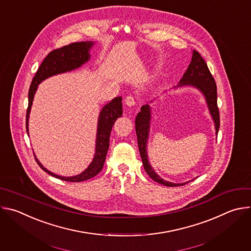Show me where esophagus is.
<instances>
[{
  "label": "esophagus",
  "instance_id": "obj_1",
  "mask_svg": "<svg viewBox=\"0 0 251 251\" xmlns=\"http://www.w3.org/2000/svg\"><path fill=\"white\" fill-rule=\"evenodd\" d=\"M125 103H126L128 106L132 107V106L135 105L136 101H135V98H134L132 95H128V96L125 98Z\"/></svg>",
  "mask_w": 251,
  "mask_h": 251
}]
</instances>
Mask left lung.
I'll list each match as a JSON object with an SVG mask.
<instances>
[{
    "label": "left lung",
    "mask_w": 251,
    "mask_h": 251,
    "mask_svg": "<svg viewBox=\"0 0 251 251\" xmlns=\"http://www.w3.org/2000/svg\"><path fill=\"white\" fill-rule=\"evenodd\" d=\"M186 85H191L198 88L204 96L209 113L213 119L214 127H216V133L218 135L220 129V112L218 107V92L217 84L214 81L210 71L207 67V64L201 56L197 50H193L192 61L189 64L188 69L186 70L183 78L178 82L176 87H182ZM150 120H151V108L150 105L146 104L141 107V111L138 113L135 119V129L138 140L139 152L142 158L143 166L149 176L155 182L164 185L166 187H180L184 186L190 182L183 184H175L163 180L162 177L151 167L148 160L147 153V143L149 139V130H150Z\"/></svg>",
    "instance_id": "left-lung-1"
}]
</instances>
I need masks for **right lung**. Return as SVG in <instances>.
<instances>
[{
  "mask_svg": "<svg viewBox=\"0 0 251 251\" xmlns=\"http://www.w3.org/2000/svg\"><path fill=\"white\" fill-rule=\"evenodd\" d=\"M93 42H80L74 43L68 46H64L60 49H56L50 51L47 57L42 62L39 67L37 74L32 78L30 87L28 90V106L26 109V120L25 127L28 135V117L31 108V104L35 91L38 89V85L45 79L59 74L66 73L80 67L82 64L88 61L90 58L89 50L93 46ZM122 97H116L112 99L109 103H107L99 113L98 125H97V134H96V147L95 154L92 162L88 168L83 171L81 174L74 176H57L49 170H47L40 161L35 158V161L39 166L50 176L60 178L62 181L78 183L82 181L89 180V178L95 176L102 169L107 155V151L109 148V139L112 127L117 120V118L122 116ZM35 157V156H34Z\"/></svg>",
  "mask_w": 251,
  "mask_h": 251,
  "instance_id": "add662e5",
  "label": "right lung"
}]
</instances>
